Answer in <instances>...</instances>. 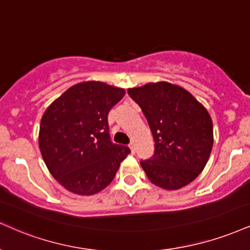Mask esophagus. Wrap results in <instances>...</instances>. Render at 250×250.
<instances>
[{
	"label": "esophagus",
	"instance_id": "34e87169",
	"mask_svg": "<svg viewBox=\"0 0 250 250\" xmlns=\"http://www.w3.org/2000/svg\"><path fill=\"white\" fill-rule=\"evenodd\" d=\"M129 148H130L131 152H133V154H135V144L134 143H130V144H129Z\"/></svg>",
	"mask_w": 250,
	"mask_h": 250
}]
</instances>
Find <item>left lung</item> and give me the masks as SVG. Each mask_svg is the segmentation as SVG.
Wrapping results in <instances>:
<instances>
[{
  "mask_svg": "<svg viewBox=\"0 0 250 250\" xmlns=\"http://www.w3.org/2000/svg\"><path fill=\"white\" fill-rule=\"evenodd\" d=\"M141 107L155 141V154L141 161L150 182L164 190H178L199 176L213 146L208 112L190 92L159 81L129 88Z\"/></svg>",
  "mask_w": 250,
  "mask_h": 250,
  "instance_id": "left-lung-1",
  "label": "left lung"
}]
</instances>
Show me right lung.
<instances>
[{"instance_id": "obj_1", "label": "right lung", "mask_w": 250, "mask_h": 250, "mask_svg": "<svg viewBox=\"0 0 250 250\" xmlns=\"http://www.w3.org/2000/svg\"><path fill=\"white\" fill-rule=\"evenodd\" d=\"M125 92L101 81L70 87L42 117L38 143L53 178L66 190L92 195L107 188L120 164L130 154L112 143L108 113Z\"/></svg>"}]
</instances>
